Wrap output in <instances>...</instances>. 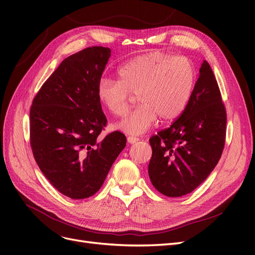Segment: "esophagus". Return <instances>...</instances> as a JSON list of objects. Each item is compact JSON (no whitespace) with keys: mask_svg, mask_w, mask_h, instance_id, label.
I'll use <instances>...</instances> for the list:
<instances>
[{"mask_svg":"<svg viewBox=\"0 0 255 255\" xmlns=\"http://www.w3.org/2000/svg\"><path fill=\"white\" fill-rule=\"evenodd\" d=\"M138 140H139V138H138V137H135V136H128V141L129 143H135V142H137Z\"/></svg>","mask_w":255,"mask_h":255,"instance_id":"obj_1","label":"esophagus"}]
</instances>
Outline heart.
<instances>
[{
    "mask_svg": "<svg viewBox=\"0 0 255 255\" xmlns=\"http://www.w3.org/2000/svg\"><path fill=\"white\" fill-rule=\"evenodd\" d=\"M117 74L118 81L99 80L97 97L107 112L121 117L136 95L139 105L117 126L133 135L144 133L157 118L168 122L179 117L186 109L197 82L191 59L161 51L129 59L118 69Z\"/></svg>",
    "mask_w": 255,
    "mask_h": 255,
    "instance_id": "heart-1",
    "label": "heart"
}]
</instances>
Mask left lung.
<instances>
[{"instance_id":"left-lung-1","label":"left lung","mask_w":255,"mask_h":255,"mask_svg":"<svg viewBox=\"0 0 255 255\" xmlns=\"http://www.w3.org/2000/svg\"><path fill=\"white\" fill-rule=\"evenodd\" d=\"M199 72L186 109L149 139L150 180L167 197L195 190L214 170L225 148L227 111L218 83L206 60Z\"/></svg>"}]
</instances>
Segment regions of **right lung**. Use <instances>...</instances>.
I'll return each mask as SVG.
<instances>
[{
    "mask_svg": "<svg viewBox=\"0 0 255 255\" xmlns=\"http://www.w3.org/2000/svg\"><path fill=\"white\" fill-rule=\"evenodd\" d=\"M111 49L89 47L61 61L37 92L29 112V141L37 165L49 182L71 199L101 188L127 144L115 130L99 137L107 119L97 85Z\"/></svg>",
    "mask_w": 255,
    "mask_h": 255,
    "instance_id": "right-lung-1",
    "label": "right lung"
}]
</instances>
